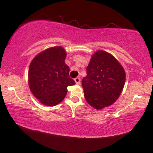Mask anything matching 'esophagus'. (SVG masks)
<instances>
[{
    "label": "esophagus",
    "instance_id": "esophagus-1",
    "mask_svg": "<svg viewBox=\"0 0 153 153\" xmlns=\"http://www.w3.org/2000/svg\"><path fill=\"white\" fill-rule=\"evenodd\" d=\"M75 83H76V84H80V78H75Z\"/></svg>",
    "mask_w": 153,
    "mask_h": 153
}]
</instances>
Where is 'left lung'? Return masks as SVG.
I'll list each match as a JSON object with an SVG mask.
<instances>
[{
	"mask_svg": "<svg viewBox=\"0 0 153 153\" xmlns=\"http://www.w3.org/2000/svg\"><path fill=\"white\" fill-rule=\"evenodd\" d=\"M86 71L82 85L88 103L97 110L113 104L125 83L122 65L112 54L99 50L92 55Z\"/></svg>",
	"mask_w": 153,
	"mask_h": 153,
	"instance_id": "8db88e82",
	"label": "left lung"
}]
</instances>
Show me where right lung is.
Returning a JSON list of instances; mask_svg holds the SVG:
<instances>
[{"mask_svg":"<svg viewBox=\"0 0 153 153\" xmlns=\"http://www.w3.org/2000/svg\"><path fill=\"white\" fill-rule=\"evenodd\" d=\"M65 58V50L58 46L40 52L31 61L28 74L29 88L42 104H58L65 97L68 86L75 84L69 76Z\"/></svg>","mask_w":153,"mask_h":153,"instance_id":"add662e5","label":"right lung"}]
</instances>
